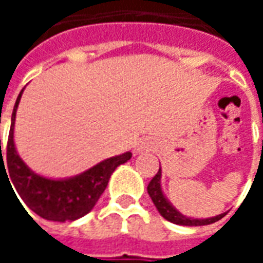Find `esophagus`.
Wrapping results in <instances>:
<instances>
[{
	"label": "esophagus",
	"mask_w": 263,
	"mask_h": 263,
	"mask_svg": "<svg viewBox=\"0 0 263 263\" xmlns=\"http://www.w3.org/2000/svg\"><path fill=\"white\" fill-rule=\"evenodd\" d=\"M145 148H148V146L145 145V142H141V143H138L137 151H142V149H145Z\"/></svg>",
	"instance_id": "esophagus-1"
}]
</instances>
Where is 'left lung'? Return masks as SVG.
Returning <instances> with one entry per match:
<instances>
[{
  "label": "left lung",
  "mask_w": 263,
  "mask_h": 263,
  "mask_svg": "<svg viewBox=\"0 0 263 263\" xmlns=\"http://www.w3.org/2000/svg\"><path fill=\"white\" fill-rule=\"evenodd\" d=\"M160 176H162V171L156 173L154 176V179L149 182L148 184V194L152 198V201L156 205V209L160 213V215L166 218L167 221H171L173 224H179V226H189V227H197V226H209V224H213L215 221L221 220L224 214L215 215V217H211V218H192V217H186L183 215L182 213H179L171 203L169 200L165 197V194L162 192V187H160Z\"/></svg>",
  "instance_id": "1"
}]
</instances>
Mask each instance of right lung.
Masks as SVG:
<instances>
[{"mask_svg":"<svg viewBox=\"0 0 263 263\" xmlns=\"http://www.w3.org/2000/svg\"><path fill=\"white\" fill-rule=\"evenodd\" d=\"M22 92L16 98L12 111L11 129L7 142V156L1 152L0 139V179L1 171H4L7 179L10 177L8 182L11 180L9 184L11 183L14 184L16 193L20 194L24 203L33 213L41 215L45 220L60 221V222L77 220L91 211L100 196L107 187L112 172L118 166L131 159L132 154L125 152L118 156L108 158L90 167L88 171L69 179L54 180L36 175L24 163L20 155L16 154L14 143L15 115Z\"/></svg>","mask_w":263,"mask_h":263,"instance_id":"1","label":"right lung"}]
</instances>
